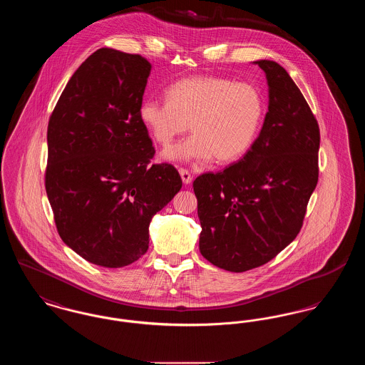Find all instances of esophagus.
Instances as JSON below:
<instances>
[{
    "label": "esophagus",
    "mask_w": 365,
    "mask_h": 365,
    "mask_svg": "<svg viewBox=\"0 0 365 365\" xmlns=\"http://www.w3.org/2000/svg\"><path fill=\"white\" fill-rule=\"evenodd\" d=\"M179 174L182 176V180L185 185H189L192 180V176H191L190 171L186 170V168H179Z\"/></svg>",
    "instance_id": "obj_1"
}]
</instances>
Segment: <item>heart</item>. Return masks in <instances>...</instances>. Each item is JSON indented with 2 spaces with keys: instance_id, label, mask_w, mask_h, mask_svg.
<instances>
[{
  "instance_id": "1",
  "label": "heart",
  "mask_w": 365,
  "mask_h": 365,
  "mask_svg": "<svg viewBox=\"0 0 365 365\" xmlns=\"http://www.w3.org/2000/svg\"><path fill=\"white\" fill-rule=\"evenodd\" d=\"M167 101L145 100L139 119L157 143L168 146L190 124L194 135L164 152L168 160L231 163L242 157L260 127L264 101L249 83L222 76H191L165 91Z\"/></svg>"
}]
</instances>
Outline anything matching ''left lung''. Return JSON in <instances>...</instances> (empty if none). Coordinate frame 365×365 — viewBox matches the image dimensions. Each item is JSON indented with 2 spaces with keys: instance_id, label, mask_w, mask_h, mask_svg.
I'll return each mask as SVG.
<instances>
[{
  "instance_id": "1",
  "label": "left lung",
  "mask_w": 365,
  "mask_h": 365,
  "mask_svg": "<svg viewBox=\"0 0 365 365\" xmlns=\"http://www.w3.org/2000/svg\"><path fill=\"white\" fill-rule=\"evenodd\" d=\"M269 104L260 135L237 163L195 178L200 252L213 265L245 272L293 242L319 180L320 130L294 81L260 60Z\"/></svg>"
}]
</instances>
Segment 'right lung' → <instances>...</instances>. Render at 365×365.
<instances>
[{
  "mask_svg": "<svg viewBox=\"0 0 365 365\" xmlns=\"http://www.w3.org/2000/svg\"><path fill=\"white\" fill-rule=\"evenodd\" d=\"M139 56L103 48L71 76L48 124L45 189L61 240L81 257L122 268L149 247V225L182 187L139 119L150 73Z\"/></svg>",
  "mask_w": 365,
  "mask_h": 365,
  "instance_id": "obj_1",
  "label": "right lung"
}]
</instances>
